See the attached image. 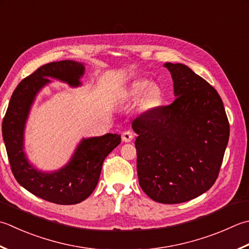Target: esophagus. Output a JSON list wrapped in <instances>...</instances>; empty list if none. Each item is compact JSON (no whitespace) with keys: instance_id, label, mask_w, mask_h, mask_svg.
<instances>
[{"instance_id":"1","label":"esophagus","mask_w":249,"mask_h":249,"mask_svg":"<svg viewBox=\"0 0 249 249\" xmlns=\"http://www.w3.org/2000/svg\"><path fill=\"white\" fill-rule=\"evenodd\" d=\"M133 139H134V134L131 133L130 130H126L122 134V140H123L124 142H130Z\"/></svg>"}]
</instances>
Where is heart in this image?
Listing matches in <instances>:
<instances>
[{
  "instance_id": "obj_1",
  "label": "heart",
  "mask_w": 249,
  "mask_h": 249,
  "mask_svg": "<svg viewBox=\"0 0 249 249\" xmlns=\"http://www.w3.org/2000/svg\"><path fill=\"white\" fill-rule=\"evenodd\" d=\"M149 86L148 81H135L131 83L129 89L127 90V94L129 97L134 99H137L139 97L143 94L145 89ZM142 98L143 106L145 108H154L160 105V100H162V92L158 86H150L148 89L145 91Z\"/></svg>"
}]
</instances>
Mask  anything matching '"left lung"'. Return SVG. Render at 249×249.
Segmentation results:
<instances>
[{
    "label": "left lung",
    "mask_w": 249,
    "mask_h": 249,
    "mask_svg": "<svg viewBox=\"0 0 249 249\" xmlns=\"http://www.w3.org/2000/svg\"><path fill=\"white\" fill-rule=\"evenodd\" d=\"M176 99L139 115V184L153 201L178 204L201 196L218 178L230 125L217 90L182 63L166 62Z\"/></svg>",
    "instance_id": "left-lung-1"
}]
</instances>
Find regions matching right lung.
<instances>
[{"label": "right lung", "instance_id": "add662e5", "mask_svg": "<svg viewBox=\"0 0 249 249\" xmlns=\"http://www.w3.org/2000/svg\"><path fill=\"white\" fill-rule=\"evenodd\" d=\"M83 63L62 60L44 65L17 85L2 123L3 140L9 164L18 183L45 201L73 205L89 197L100 177L105 159L121 142V135L107 134L82 139L66 166L53 173L37 170L29 163L23 150L24 126L37 92L53 77L70 86L81 85Z\"/></svg>", "mask_w": 249, "mask_h": 249}]
</instances>
